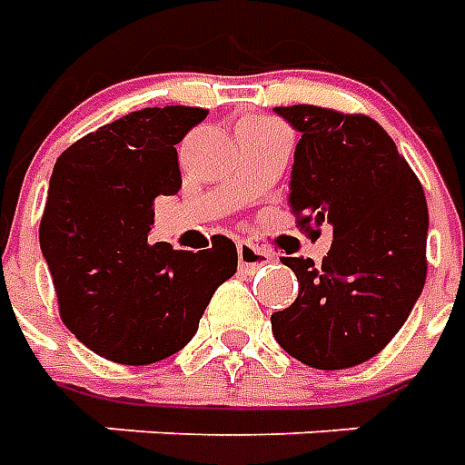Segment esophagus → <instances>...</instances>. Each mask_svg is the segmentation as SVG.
Listing matches in <instances>:
<instances>
[{"mask_svg": "<svg viewBox=\"0 0 465 465\" xmlns=\"http://www.w3.org/2000/svg\"><path fill=\"white\" fill-rule=\"evenodd\" d=\"M236 252H239V263L246 266V269H259L263 263L273 262V256L269 252H263L259 246H253L249 242L236 243Z\"/></svg>", "mask_w": 465, "mask_h": 465, "instance_id": "esophagus-1", "label": "esophagus"}]
</instances>
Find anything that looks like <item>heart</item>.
<instances>
[{
	"label": "heart",
	"mask_w": 465,
	"mask_h": 465,
	"mask_svg": "<svg viewBox=\"0 0 465 465\" xmlns=\"http://www.w3.org/2000/svg\"><path fill=\"white\" fill-rule=\"evenodd\" d=\"M256 122H262V124H263V119H256Z\"/></svg>",
	"instance_id": "b5f03b06"
}]
</instances>
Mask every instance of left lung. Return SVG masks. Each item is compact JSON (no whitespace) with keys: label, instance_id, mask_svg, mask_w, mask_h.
<instances>
[{"label":"left lung","instance_id":"obj_1","mask_svg":"<svg viewBox=\"0 0 465 465\" xmlns=\"http://www.w3.org/2000/svg\"><path fill=\"white\" fill-rule=\"evenodd\" d=\"M302 139L293 152L296 226L333 242L319 266L283 256L296 302L272 313L289 356L322 371L373 359L399 333L426 283L429 209L419 176L379 122L312 104L276 106Z\"/></svg>","mask_w":465,"mask_h":465}]
</instances>
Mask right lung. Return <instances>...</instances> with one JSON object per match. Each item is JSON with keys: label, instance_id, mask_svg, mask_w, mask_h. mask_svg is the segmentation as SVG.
Returning <instances> with one entry per match:
<instances>
[{"label": "right lung", "instance_id": "add662e5", "mask_svg": "<svg viewBox=\"0 0 465 465\" xmlns=\"http://www.w3.org/2000/svg\"><path fill=\"white\" fill-rule=\"evenodd\" d=\"M199 106H153L99 126L56 159L39 246L59 316L86 349L146 366L182 351L213 292L236 273V246L173 252L149 243L153 199L182 189L179 153Z\"/></svg>", "mask_w": 465, "mask_h": 465}]
</instances>
